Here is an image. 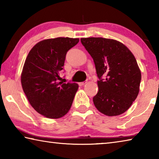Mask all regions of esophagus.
<instances>
[{"label": "esophagus", "mask_w": 159, "mask_h": 159, "mask_svg": "<svg viewBox=\"0 0 159 159\" xmlns=\"http://www.w3.org/2000/svg\"><path fill=\"white\" fill-rule=\"evenodd\" d=\"M86 83V82L85 81V82H80V83H79V85H80V86H82V85H84Z\"/></svg>", "instance_id": "obj_1"}]
</instances>
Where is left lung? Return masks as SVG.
Instances as JSON below:
<instances>
[{"mask_svg":"<svg viewBox=\"0 0 159 159\" xmlns=\"http://www.w3.org/2000/svg\"><path fill=\"white\" fill-rule=\"evenodd\" d=\"M80 41L93 57L99 79L98 93L93 98L97 109L108 116L123 114L139 91L141 71L133 54L114 39L90 37Z\"/></svg>","mask_w":159,"mask_h":159,"instance_id":"obj_1","label":"left lung"}]
</instances>
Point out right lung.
Returning <instances> with one entry per match:
<instances>
[{
    "label": "right lung",
    "mask_w": 159,
    "mask_h": 159,
    "mask_svg": "<svg viewBox=\"0 0 159 159\" xmlns=\"http://www.w3.org/2000/svg\"><path fill=\"white\" fill-rule=\"evenodd\" d=\"M79 41L68 37L45 39L35 45L26 58L22 89L31 107L45 117L60 118L71 108L79 85L59 80L66 52Z\"/></svg>",
    "instance_id": "obj_1"
}]
</instances>
